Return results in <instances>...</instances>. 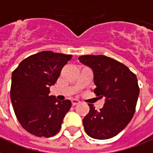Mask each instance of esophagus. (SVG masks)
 <instances>
[{
	"instance_id": "esophagus-1",
	"label": "esophagus",
	"mask_w": 153,
	"mask_h": 153,
	"mask_svg": "<svg viewBox=\"0 0 153 153\" xmlns=\"http://www.w3.org/2000/svg\"><path fill=\"white\" fill-rule=\"evenodd\" d=\"M71 102H72V105L73 106H74V105L78 104V103H79L80 102V101H79V100H76V99H73V100H71Z\"/></svg>"
}]
</instances>
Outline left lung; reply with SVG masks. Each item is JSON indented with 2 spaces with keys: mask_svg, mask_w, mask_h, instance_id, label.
<instances>
[{
  "mask_svg": "<svg viewBox=\"0 0 153 153\" xmlns=\"http://www.w3.org/2000/svg\"><path fill=\"white\" fill-rule=\"evenodd\" d=\"M81 63L91 69L95 94L105 98L99 111L88 104L90 111L82 123L91 138L106 140L118 135L131 121L135 113L140 88L136 74L113 58L104 55L80 56Z\"/></svg>",
  "mask_w": 153,
  "mask_h": 153,
  "instance_id": "8db88e82",
  "label": "left lung"
}]
</instances>
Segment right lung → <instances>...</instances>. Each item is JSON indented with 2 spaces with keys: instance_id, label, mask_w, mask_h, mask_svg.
I'll return each mask as SVG.
<instances>
[{
  "instance_id": "add662e5",
  "label": "right lung",
  "mask_w": 153,
  "mask_h": 153,
  "mask_svg": "<svg viewBox=\"0 0 153 153\" xmlns=\"http://www.w3.org/2000/svg\"><path fill=\"white\" fill-rule=\"evenodd\" d=\"M72 55L42 51L20 62L12 74L10 97L17 120L25 130L39 137L58 133L71 107L68 100L49 95Z\"/></svg>"
}]
</instances>
